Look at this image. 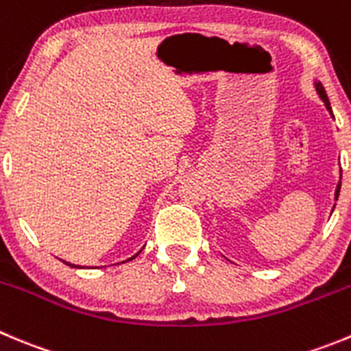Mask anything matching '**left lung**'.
I'll return each mask as SVG.
<instances>
[{
  "label": "left lung",
  "instance_id": "obj_1",
  "mask_svg": "<svg viewBox=\"0 0 351 351\" xmlns=\"http://www.w3.org/2000/svg\"><path fill=\"white\" fill-rule=\"evenodd\" d=\"M313 86H315V90H317V95H319L320 97V100L324 101V106H326V109L329 110V114L330 116H332V109H330V104H329V98H327V93H326V90H324V86H322V83H320V81H313ZM334 117V116H332ZM339 189H341V178H339V182H338V185H336V192H334V201H338V197H339ZM334 208H336V204L332 206V211H334ZM330 211V213H332Z\"/></svg>",
  "mask_w": 351,
  "mask_h": 351
}]
</instances>
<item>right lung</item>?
Listing matches in <instances>:
<instances>
[{"mask_svg": "<svg viewBox=\"0 0 351 351\" xmlns=\"http://www.w3.org/2000/svg\"><path fill=\"white\" fill-rule=\"evenodd\" d=\"M142 250H143V247H142ZM142 250H140L138 251V253H136V254H133V256H131V258H128V260H124V261H119V263H126V261H131V260H135V258L136 256H138V254L140 253H142ZM62 261H64V263L65 265H69V267H72V268H88V267H83V265H74V263H69V261H65V260H62ZM91 268V267H90ZM95 268H97V267H95Z\"/></svg>", "mask_w": 351, "mask_h": 351, "instance_id": "obj_1", "label": "right lung"}]
</instances>
